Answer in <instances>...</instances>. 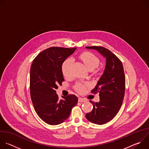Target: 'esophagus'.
Masks as SVG:
<instances>
[{
    "label": "esophagus",
    "mask_w": 149,
    "mask_h": 149,
    "mask_svg": "<svg viewBox=\"0 0 149 149\" xmlns=\"http://www.w3.org/2000/svg\"><path fill=\"white\" fill-rule=\"evenodd\" d=\"M78 101L79 102H86L87 100L85 99V98H81V97H79L78 98Z\"/></svg>",
    "instance_id": "obj_1"
}]
</instances>
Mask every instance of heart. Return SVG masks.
<instances>
[{
  "label": "heart",
  "instance_id": "obj_1",
  "mask_svg": "<svg viewBox=\"0 0 149 149\" xmlns=\"http://www.w3.org/2000/svg\"><path fill=\"white\" fill-rule=\"evenodd\" d=\"M80 59L84 63V64L87 67L88 70L93 71L100 64L99 58L94 54L90 52H84L79 55ZM72 63V60L71 59H66L62 63L61 71L62 74L66 78H70L71 75V67ZM87 85L84 84L81 82L77 83L74 88L78 93H82L86 89Z\"/></svg>",
  "mask_w": 149,
  "mask_h": 149
}]
</instances>
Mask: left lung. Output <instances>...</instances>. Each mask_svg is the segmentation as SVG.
<instances>
[{"label":"left lung","mask_w":149,"mask_h":149,"mask_svg":"<svg viewBox=\"0 0 149 149\" xmlns=\"http://www.w3.org/2000/svg\"><path fill=\"white\" fill-rule=\"evenodd\" d=\"M98 51L106 58L104 73L91 93L99 94L100 101L94 102L93 110L86 114L87 119L96 124H104L111 121L118 113L124 97L125 77L120 59L103 47H87Z\"/></svg>","instance_id":"left-lung-1"}]
</instances>
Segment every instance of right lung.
Listing matches in <instances>:
<instances>
[{
  "label": "right lung",
  "instance_id": "obj_1",
  "mask_svg": "<svg viewBox=\"0 0 149 149\" xmlns=\"http://www.w3.org/2000/svg\"><path fill=\"white\" fill-rule=\"evenodd\" d=\"M76 48L52 47L40 52L33 59L30 71V94L38 116L50 125H58L66 120L72 109L77 104L74 94L59 100L56 93L58 85L64 81L61 65Z\"/></svg>",
  "mask_w": 149,
  "mask_h": 149
}]
</instances>
